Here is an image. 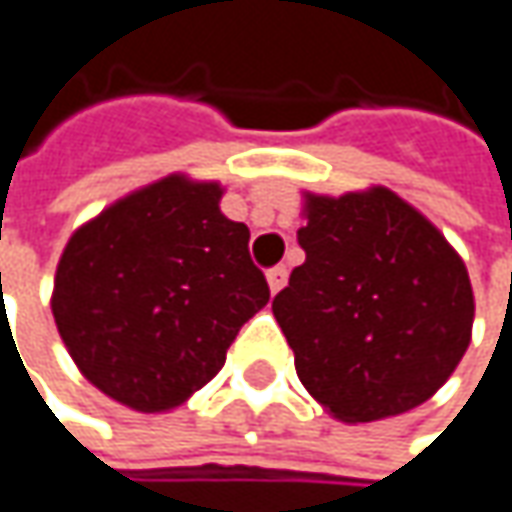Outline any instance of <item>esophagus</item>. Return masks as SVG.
<instances>
[{"instance_id": "obj_1", "label": "esophagus", "mask_w": 512, "mask_h": 512, "mask_svg": "<svg viewBox=\"0 0 512 512\" xmlns=\"http://www.w3.org/2000/svg\"><path fill=\"white\" fill-rule=\"evenodd\" d=\"M285 282H288V270L285 268H270L268 270L270 294H279V291L285 288Z\"/></svg>"}]
</instances>
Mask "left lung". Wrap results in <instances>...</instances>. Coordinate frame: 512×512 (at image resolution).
<instances>
[{"label": "left lung", "instance_id": "1", "mask_svg": "<svg viewBox=\"0 0 512 512\" xmlns=\"http://www.w3.org/2000/svg\"><path fill=\"white\" fill-rule=\"evenodd\" d=\"M305 262L273 299L308 395L343 423L435 395L473 337L470 273L444 233L386 187L302 195Z\"/></svg>", "mask_w": 512, "mask_h": 512}]
</instances>
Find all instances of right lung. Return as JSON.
Masks as SVG:
<instances>
[{"mask_svg":"<svg viewBox=\"0 0 512 512\" xmlns=\"http://www.w3.org/2000/svg\"><path fill=\"white\" fill-rule=\"evenodd\" d=\"M224 187L175 172L80 224L54 273L51 314L71 360L135 412H169L216 377L239 328L268 305L250 230Z\"/></svg>","mask_w":512,"mask_h":512,"instance_id":"right-lung-1","label":"right lung"}]
</instances>
